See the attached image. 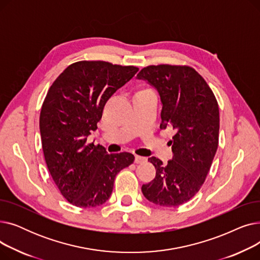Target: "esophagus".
<instances>
[{
	"instance_id": "1",
	"label": "esophagus",
	"mask_w": 260,
	"mask_h": 260,
	"mask_svg": "<svg viewBox=\"0 0 260 260\" xmlns=\"http://www.w3.org/2000/svg\"><path fill=\"white\" fill-rule=\"evenodd\" d=\"M146 161L145 157H141V156H136L135 157V162L136 163H143Z\"/></svg>"
}]
</instances>
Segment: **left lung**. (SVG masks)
Returning a JSON list of instances; mask_svg holds the SVG:
<instances>
[{
	"label": "left lung",
	"instance_id": "obj_1",
	"mask_svg": "<svg viewBox=\"0 0 260 260\" xmlns=\"http://www.w3.org/2000/svg\"><path fill=\"white\" fill-rule=\"evenodd\" d=\"M159 93L162 104L160 128L176 132L173 158L165 166L148 158L156 177L141 189L144 197L160 207H178L192 199L211 169L218 147L219 108L212 89L189 66L151 65L137 75Z\"/></svg>",
	"mask_w": 260,
	"mask_h": 260
}]
</instances>
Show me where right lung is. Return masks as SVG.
<instances>
[{
    "instance_id": "right-lung-1",
    "label": "right lung",
    "mask_w": 260,
    "mask_h": 260,
    "mask_svg": "<svg viewBox=\"0 0 260 260\" xmlns=\"http://www.w3.org/2000/svg\"><path fill=\"white\" fill-rule=\"evenodd\" d=\"M135 66L80 61L50 86L40 114V133L48 171L63 197L79 208H94L111 197L117 174L131 166V153L107 154L87 144L107 100L136 75Z\"/></svg>"
}]
</instances>
